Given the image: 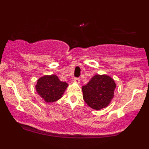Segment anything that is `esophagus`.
Masks as SVG:
<instances>
[{
	"label": "esophagus",
	"mask_w": 149,
	"mask_h": 149,
	"mask_svg": "<svg viewBox=\"0 0 149 149\" xmlns=\"http://www.w3.org/2000/svg\"><path fill=\"white\" fill-rule=\"evenodd\" d=\"M74 82L76 83H80V79H79V78H74Z\"/></svg>",
	"instance_id": "obj_1"
}]
</instances>
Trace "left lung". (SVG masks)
<instances>
[{
  "label": "left lung",
  "instance_id": "obj_1",
  "mask_svg": "<svg viewBox=\"0 0 149 149\" xmlns=\"http://www.w3.org/2000/svg\"><path fill=\"white\" fill-rule=\"evenodd\" d=\"M115 88V82L111 77L95 74L82 87L83 100L91 109L99 111L109 105Z\"/></svg>",
  "mask_w": 149,
  "mask_h": 149
}]
</instances>
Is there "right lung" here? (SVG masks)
Masks as SVG:
<instances>
[{
  "label": "right lung",
  "mask_w": 149,
  "mask_h": 149,
  "mask_svg": "<svg viewBox=\"0 0 149 149\" xmlns=\"http://www.w3.org/2000/svg\"><path fill=\"white\" fill-rule=\"evenodd\" d=\"M68 85L60 81L56 74L45 75L38 79L36 91L47 103L54 102L62 97Z\"/></svg>",
  "instance_id": "obj_1"
}]
</instances>
